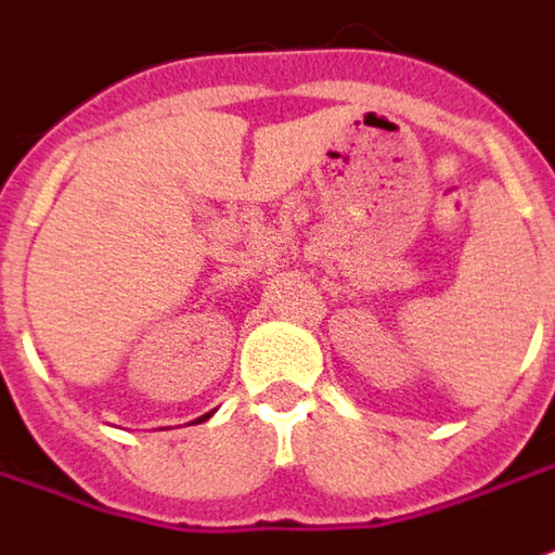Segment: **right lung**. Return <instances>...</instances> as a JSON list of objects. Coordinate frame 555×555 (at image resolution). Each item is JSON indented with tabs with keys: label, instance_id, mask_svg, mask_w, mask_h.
Here are the masks:
<instances>
[{
	"label": "right lung",
	"instance_id": "obj_1",
	"mask_svg": "<svg viewBox=\"0 0 555 555\" xmlns=\"http://www.w3.org/2000/svg\"><path fill=\"white\" fill-rule=\"evenodd\" d=\"M201 420H209V414H206V416H201Z\"/></svg>",
	"mask_w": 555,
	"mask_h": 555
}]
</instances>
